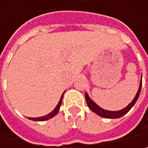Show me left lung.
Here are the masks:
<instances>
[{
  "label": "left lung",
  "mask_w": 148,
  "mask_h": 148,
  "mask_svg": "<svg viewBox=\"0 0 148 148\" xmlns=\"http://www.w3.org/2000/svg\"><path fill=\"white\" fill-rule=\"evenodd\" d=\"M141 85H142V82H140V85H139V89L136 94V97L134 98V99L132 100V102H130V104L129 106H127L125 108L120 110V111H107V110H105L101 107H99L98 105L96 103H94L90 99V97L88 96L87 93H85V99H86V102L88 104V106L90 108L91 111H93L94 113H96L97 114H99L104 118H119V117H122L123 115H124L125 114H127L130 108L135 105L136 101L138 100V97H139V94H140V91H141Z\"/></svg>",
  "instance_id": "1"
}]
</instances>
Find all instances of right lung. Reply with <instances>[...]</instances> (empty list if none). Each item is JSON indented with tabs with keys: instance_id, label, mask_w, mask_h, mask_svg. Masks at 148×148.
Returning <instances> with one entry per match:
<instances>
[{
	"instance_id": "obj_1",
	"label": "right lung",
	"mask_w": 148,
	"mask_h": 148,
	"mask_svg": "<svg viewBox=\"0 0 148 148\" xmlns=\"http://www.w3.org/2000/svg\"><path fill=\"white\" fill-rule=\"evenodd\" d=\"M63 95H64V94H63ZM63 95H62V97H61V99H60V100H59L58 106H56V108H55L51 113H50V114H47V115H45V116L37 117V118H31V117H29V119H30V120H33V121H46V120H48V119H49V118H51V117L55 116V115L58 113L59 107H60V106H61V104H62V99H63Z\"/></svg>"
}]
</instances>
